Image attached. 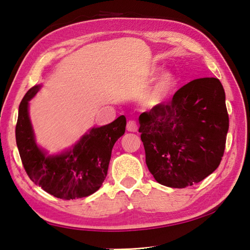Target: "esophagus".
I'll return each mask as SVG.
<instances>
[{
  "mask_svg": "<svg viewBox=\"0 0 250 250\" xmlns=\"http://www.w3.org/2000/svg\"><path fill=\"white\" fill-rule=\"evenodd\" d=\"M126 130L129 132H136L137 131V124L134 120H129L126 124Z\"/></svg>",
  "mask_w": 250,
  "mask_h": 250,
  "instance_id": "1",
  "label": "esophagus"
}]
</instances>
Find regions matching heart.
Wrapping results in <instances>:
<instances>
[{"instance_id":"1","label":"heart","mask_w":250,"mask_h":250,"mask_svg":"<svg viewBox=\"0 0 250 250\" xmlns=\"http://www.w3.org/2000/svg\"><path fill=\"white\" fill-rule=\"evenodd\" d=\"M177 79L171 72H164L158 77L156 83L145 98V104L147 106H156L161 104L167 100L176 87Z\"/></svg>"}]
</instances>
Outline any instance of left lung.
Segmentation results:
<instances>
[{"label":"left lung","instance_id":"left-lung-1","mask_svg":"<svg viewBox=\"0 0 250 250\" xmlns=\"http://www.w3.org/2000/svg\"><path fill=\"white\" fill-rule=\"evenodd\" d=\"M146 164L159 184L186 188L219 167L229 115L218 78H198L140 116Z\"/></svg>","mask_w":250,"mask_h":250}]
</instances>
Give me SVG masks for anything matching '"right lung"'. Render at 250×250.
<instances>
[{"mask_svg":"<svg viewBox=\"0 0 250 250\" xmlns=\"http://www.w3.org/2000/svg\"><path fill=\"white\" fill-rule=\"evenodd\" d=\"M40 84L25 93L19 105L16 143L30 179L46 192L62 200L84 198L102 186L107 175L111 150L125 134L126 120L120 116L111 124L92 128L71 149L49 156L37 146L29 117V101Z\"/></svg>","mask_w":250,"mask_h":250,"instance_id":"obj_1","label":"right lung"}]
</instances>
